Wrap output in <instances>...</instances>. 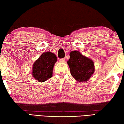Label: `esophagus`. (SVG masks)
<instances>
[{
  "mask_svg": "<svg viewBox=\"0 0 124 124\" xmlns=\"http://www.w3.org/2000/svg\"><path fill=\"white\" fill-rule=\"evenodd\" d=\"M65 60H66V59H65L64 58H62V59H60V61L62 63H63L65 62Z\"/></svg>",
  "mask_w": 124,
  "mask_h": 124,
  "instance_id": "1",
  "label": "esophagus"
}]
</instances>
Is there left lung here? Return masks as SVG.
I'll return each mask as SVG.
<instances>
[{
  "mask_svg": "<svg viewBox=\"0 0 124 124\" xmlns=\"http://www.w3.org/2000/svg\"><path fill=\"white\" fill-rule=\"evenodd\" d=\"M68 61L72 76L79 83L89 80L95 72V64L91 59L83 55L78 51H72Z\"/></svg>",
  "mask_w": 124,
  "mask_h": 124,
  "instance_id": "8db88e82",
  "label": "left lung"
}]
</instances>
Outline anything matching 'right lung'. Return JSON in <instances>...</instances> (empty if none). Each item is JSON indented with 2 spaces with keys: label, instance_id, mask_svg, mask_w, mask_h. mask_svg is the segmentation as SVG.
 <instances>
[{
  "label": "right lung",
  "instance_id": "obj_1",
  "mask_svg": "<svg viewBox=\"0 0 124 124\" xmlns=\"http://www.w3.org/2000/svg\"><path fill=\"white\" fill-rule=\"evenodd\" d=\"M57 57L52 52H45L34 62L32 75L39 82H44L52 76L54 67Z\"/></svg>",
  "mask_w": 124,
  "mask_h": 124
}]
</instances>
